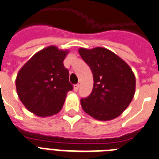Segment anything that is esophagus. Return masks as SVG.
I'll list each match as a JSON object with an SVG mask.
<instances>
[{"instance_id": "obj_1", "label": "esophagus", "mask_w": 159, "mask_h": 159, "mask_svg": "<svg viewBox=\"0 0 159 159\" xmlns=\"http://www.w3.org/2000/svg\"><path fill=\"white\" fill-rule=\"evenodd\" d=\"M79 86H80L79 84H75V85L73 86V90H74V91H77L78 89H79Z\"/></svg>"}]
</instances>
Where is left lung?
Listing matches in <instances>:
<instances>
[{"label":"left lung","instance_id":"1","mask_svg":"<svg viewBox=\"0 0 159 159\" xmlns=\"http://www.w3.org/2000/svg\"><path fill=\"white\" fill-rule=\"evenodd\" d=\"M94 77L90 94L81 99L82 107L98 120L116 118L127 108L135 93V76L121 58L103 48H80Z\"/></svg>","mask_w":159,"mask_h":159}]
</instances>
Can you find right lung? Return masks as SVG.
<instances>
[{
    "label": "right lung",
    "instance_id": "add662e5",
    "mask_svg": "<svg viewBox=\"0 0 159 159\" xmlns=\"http://www.w3.org/2000/svg\"><path fill=\"white\" fill-rule=\"evenodd\" d=\"M67 53L57 47H48L34 54L18 72L17 92L30 112L46 117L61 110L66 94L73 87L63 64Z\"/></svg>",
    "mask_w": 159,
    "mask_h": 159
}]
</instances>
